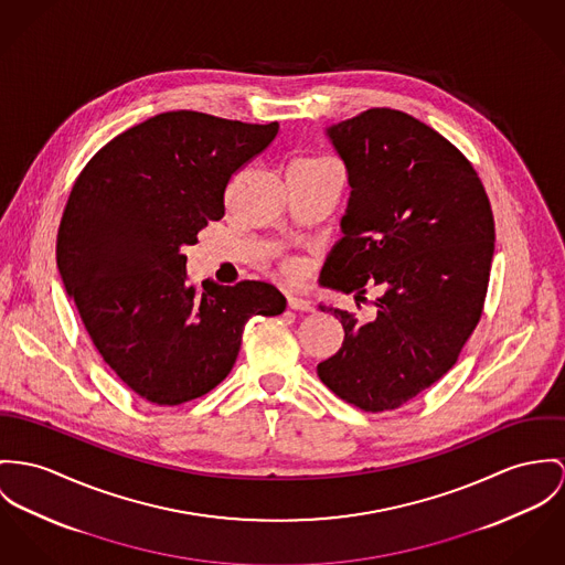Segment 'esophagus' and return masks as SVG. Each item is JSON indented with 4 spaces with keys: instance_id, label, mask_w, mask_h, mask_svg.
<instances>
[{
    "instance_id": "1",
    "label": "esophagus",
    "mask_w": 565,
    "mask_h": 565,
    "mask_svg": "<svg viewBox=\"0 0 565 565\" xmlns=\"http://www.w3.org/2000/svg\"><path fill=\"white\" fill-rule=\"evenodd\" d=\"M288 307L295 309V311H313L311 301H307V299L299 297V295H290V297H288Z\"/></svg>"
}]
</instances>
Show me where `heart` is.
<instances>
[{
	"instance_id": "obj_1",
	"label": "heart",
	"mask_w": 565,
	"mask_h": 565,
	"mask_svg": "<svg viewBox=\"0 0 565 565\" xmlns=\"http://www.w3.org/2000/svg\"><path fill=\"white\" fill-rule=\"evenodd\" d=\"M281 268L288 275H299L303 270V264H301L299 258H286V260L281 262Z\"/></svg>"
}]
</instances>
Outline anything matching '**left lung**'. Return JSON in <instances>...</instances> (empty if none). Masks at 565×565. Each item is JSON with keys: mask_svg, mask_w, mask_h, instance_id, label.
Here are the masks:
<instances>
[{"mask_svg": "<svg viewBox=\"0 0 565 565\" xmlns=\"http://www.w3.org/2000/svg\"><path fill=\"white\" fill-rule=\"evenodd\" d=\"M327 132L352 191L320 281L359 301L370 288L381 297L370 322L329 307L344 342L318 376L348 404L383 413L440 381L476 331L494 217L471 161L417 118L374 107Z\"/></svg>", "mask_w": 565, "mask_h": 565, "instance_id": "8db88e82", "label": "left lung"}]
</instances>
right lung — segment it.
Here are the masks:
<instances>
[{
	"label": "right lung",
	"instance_id": "add662e5",
	"mask_svg": "<svg viewBox=\"0 0 565 565\" xmlns=\"http://www.w3.org/2000/svg\"><path fill=\"white\" fill-rule=\"evenodd\" d=\"M200 111L159 114L105 143L77 175L57 230V268L92 344L139 397L178 406L230 374L245 322L277 316L266 281H189L182 249L225 215L234 174L277 137Z\"/></svg>",
	"mask_w": 565,
	"mask_h": 565
}]
</instances>
